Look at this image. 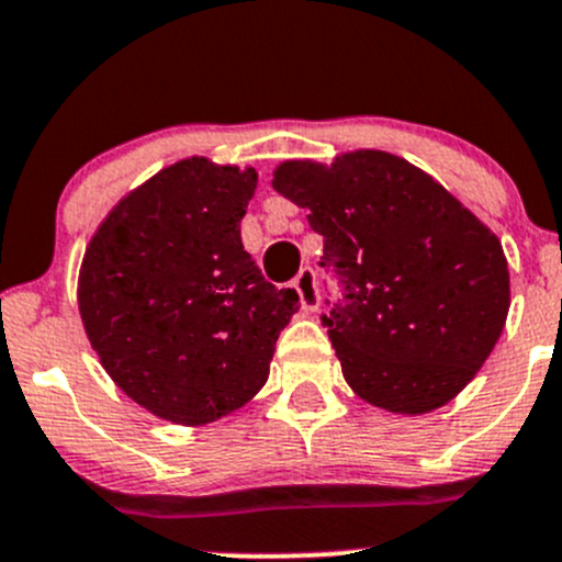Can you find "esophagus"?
Instances as JSON below:
<instances>
[{"label":"esophagus","instance_id":"34e87169","mask_svg":"<svg viewBox=\"0 0 562 562\" xmlns=\"http://www.w3.org/2000/svg\"><path fill=\"white\" fill-rule=\"evenodd\" d=\"M293 288H296L299 299H302V310L304 313H315L317 304H321V296H317V285H315V271L313 269H302L293 280Z\"/></svg>","mask_w":562,"mask_h":562}]
</instances>
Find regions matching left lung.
<instances>
[{
    "mask_svg": "<svg viewBox=\"0 0 562 562\" xmlns=\"http://www.w3.org/2000/svg\"><path fill=\"white\" fill-rule=\"evenodd\" d=\"M271 187L310 209L321 266L345 304L323 315L348 386L422 416L451 402L501 339L512 304L503 245L440 181L381 149L285 160Z\"/></svg>",
    "mask_w": 562,
    "mask_h": 562,
    "instance_id": "8db88e82",
    "label": "left lung"
}]
</instances>
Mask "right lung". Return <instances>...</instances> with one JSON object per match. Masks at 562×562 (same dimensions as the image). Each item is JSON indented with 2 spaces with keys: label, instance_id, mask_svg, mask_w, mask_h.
<instances>
[{
  "label": "right lung",
  "instance_id": "right-lung-1",
  "mask_svg": "<svg viewBox=\"0 0 562 562\" xmlns=\"http://www.w3.org/2000/svg\"><path fill=\"white\" fill-rule=\"evenodd\" d=\"M255 168L187 157L122 198L78 271V310L100 364L151 416L212 424L269 381L299 310L241 245Z\"/></svg>",
  "mask_w": 562,
  "mask_h": 562
}]
</instances>
